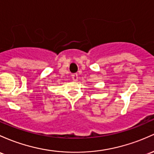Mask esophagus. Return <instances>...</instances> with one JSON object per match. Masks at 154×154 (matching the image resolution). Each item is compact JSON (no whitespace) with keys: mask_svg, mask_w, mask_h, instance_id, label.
<instances>
[{"mask_svg":"<svg viewBox=\"0 0 154 154\" xmlns=\"http://www.w3.org/2000/svg\"><path fill=\"white\" fill-rule=\"evenodd\" d=\"M72 80L74 81L78 80V75H77V74H74L73 75H72Z\"/></svg>","mask_w":154,"mask_h":154,"instance_id":"obj_1","label":"esophagus"}]
</instances>
